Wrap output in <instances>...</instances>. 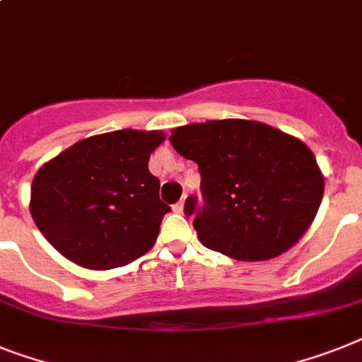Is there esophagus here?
<instances>
[{
	"mask_svg": "<svg viewBox=\"0 0 362 362\" xmlns=\"http://www.w3.org/2000/svg\"><path fill=\"white\" fill-rule=\"evenodd\" d=\"M183 209H185V199H181V202L174 205V213H183Z\"/></svg>",
	"mask_w": 362,
	"mask_h": 362,
	"instance_id": "1",
	"label": "esophagus"
}]
</instances>
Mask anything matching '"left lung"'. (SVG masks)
I'll list each match as a JSON object with an SVG mask.
<instances>
[{
    "label": "left lung",
    "instance_id": "left-lung-1",
    "mask_svg": "<svg viewBox=\"0 0 362 362\" xmlns=\"http://www.w3.org/2000/svg\"><path fill=\"white\" fill-rule=\"evenodd\" d=\"M179 155L199 166L205 205L185 214L203 246L237 261L288 252L310 228L324 196L315 153L300 139L255 120H209L172 129Z\"/></svg>",
    "mask_w": 362,
    "mask_h": 362
}]
</instances>
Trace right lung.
<instances>
[{
    "mask_svg": "<svg viewBox=\"0 0 362 362\" xmlns=\"http://www.w3.org/2000/svg\"><path fill=\"white\" fill-rule=\"evenodd\" d=\"M163 131L120 129L94 134L42 164L29 211L46 240L88 270L125 267L151 250L168 205L149 155Z\"/></svg>",
    "mask_w": 362,
    "mask_h": 362,
    "instance_id": "obj_1",
    "label": "right lung"
}]
</instances>
